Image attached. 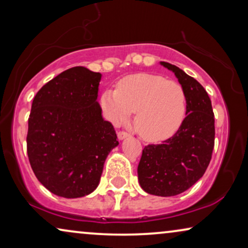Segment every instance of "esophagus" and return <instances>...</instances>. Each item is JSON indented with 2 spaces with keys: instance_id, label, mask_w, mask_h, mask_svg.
<instances>
[{
  "instance_id": "obj_1",
  "label": "esophagus",
  "mask_w": 248,
  "mask_h": 248,
  "mask_svg": "<svg viewBox=\"0 0 248 248\" xmlns=\"http://www.w3.org/2000/svg\"><path fill=\"white\" fill-rule=\"evenodd\" d=\"M117 137H118V140H124V139H126L128 137V133L125 131H121L117 133Z\"/></svg>"
}]
</instances>
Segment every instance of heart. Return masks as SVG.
Listing matches in <instances>:
<instances>
[{"label":"heart","instance_id":"heart-1","mask_svg":"<svg viewBox=\"0 0 248 248\" xmlns=\"http://www.w3.org/2000/svg\"><path fill=\"white\" fill-rule=\"evenodd\" d=\"M105 116L115 125L137 113L134 126L142 139L161 142L181 127L186 113V97L181 84L155 74L138 73L124 78L117 90L101 96Z\"/></svg>","mask_w":248,"mask_h":248}]
</instances>
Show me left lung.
Returning <instances> with one entry per match:
<instances>
[{
  "label": "left lung",
  "instance_id": "1",
  "mask_svg": "<svg viewBox=\"0 0 248 248\" xmlns=\"http://www.w3.org/2000/svg\"><path fill=\"white\" fill-rule=\"evenodd\" d=\"M160 64L175 74L184 90L186 117L168 140L144 147L138 179L149 194L174 196L204 175L215 147V115L208 93L194 78L170 63Z\"/></svg>",
  "mask_w": 248,
  "mask_h": 248
}]
</instances>
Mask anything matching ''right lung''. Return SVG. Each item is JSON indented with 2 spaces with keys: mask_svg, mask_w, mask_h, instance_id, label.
Wrapping results in <instances>:
<instances>
[{
  "mask_svg": "<svg viewBox=\"0 0 248 248\" xmlns=\"http://www.w3.org/2000/svg\"><path fill=\"white\" fill-rule=\"evenodd\" d=\"M101 74L64 71L33 98L27 152L36 177L57 196L82 198L99 185L107 155L118 145L97 101Z\"/></svg>",
  "mask_w": 248,
  "mask_h": 248,
  "instance_id": "add662e5",
  "label": "right lung"
}]
</instances>
